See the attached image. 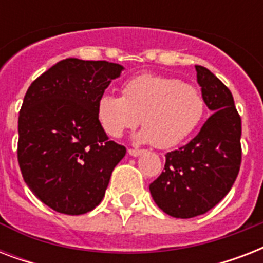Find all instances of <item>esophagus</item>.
Instances as JSON below:
<instances>
[{"mask_svg": "<svg viewBox=\"0 0 263 263\" xmlns=\"http://www.w3.org/2000/svg\"><path fill=\"white\" fill-rule=\"evenodd\" d=\"M142 153H143V150H136V148H129L128 150V154L131 157H139Z\"/></svg>", "mask_w": 263, "mask_h": 263, "instance_id": "esophagus-1", "label": "esophagus"}]
</instances>
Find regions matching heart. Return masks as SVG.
Instances as JSON below:
<instances>
[{
	"label": "heart",
	"mask_w": 263,
	"mask_h": 263,
	"mask_svg": "<svg viewBox=\"0 0 263 263\" xmlns=\"http://www.w3.org/2000/svg\"><path fill=\"white\" fill-rule=\"evenodd\" d=\"M204 115V99L199 90L171 76L142 73L127 80L123 97L105 92L97 101V117L103 131L120 138L125 129L142 121L135 135L139 143L160 148L183 142Z\"/></svg>",
	"instance_id": "1"
}]
</instances>
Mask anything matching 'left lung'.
Listing matches in <instances>:
<instances>
[{
  "label": "left lung",
  "instance_id": "obj_1",
  "mask_svg": "<svg viewBox=\"0 0 263 263\" xmlns=\"http://www.w3.org/2000/svg\"><path fill=\"white\" fill-rule=\"evenodd\" d=\"M195 69L213 115L190 143L165 156V172L150 184L157 206L176 218H192L214 208L240 169L241 120L232 92L208 68L195 65Z\"/></svg>",
  "mask_w": 263,
  "mask_h": 263
}]
</instances>
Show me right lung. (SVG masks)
<instances>
[{
  "label": "right lung",
  "instance_id": "1",
  "mask_svg": "<svg viewBox=\"0 0 263 263\" xmlns=\"http://www.w3.org/2000/svg\"><path fill=\"white\" fill-rule=\"evenodd\" d=\"M123 65L65 59L28 87L18 115L17 160L23 179L50 209L91 212L105 196L125 147L109 140L97 101Z\"/></svg>",
  "mask_w": 263,
  "mask_h": 263
}]
</instances>
